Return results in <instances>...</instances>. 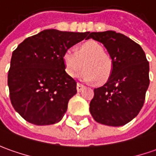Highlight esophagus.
Returning <instances> with one entry per match:
<instances>
[{
    "label": "esophagus",
    "mask_w": 156,
    "mask_h": 156,
    "mask_svg": "<svg viewBox=\"0 0 156 156\" xmlns=\"http://www.w3.org/2000/svg\"><path fill=\"white\" fill-rule=\"evenodd\" d=\"M83 85L82 83H77V90H78V91H81V90H82L83 89Z\"/></svg>",
    "instance_id": "esophagus-1"
}]
</instances>
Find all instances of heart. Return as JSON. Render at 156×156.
Segmentation results:
<instances>
[{
  "instance_id": "heart-1",
  "label": "heart",
  "mask_w": 156,
  "mask_h": 156,
  "mask_svg": "<svg viewBox=\"0 0 156 156\" xmlns=\"http://www.w3.org/2000/svg\"><path fill=\"white\" fill-rule=\"evenodd\" d=\"M63 63L66 73L72 78H76L82 69L80 78L85 82H103L109 78L113 71V60L108 54L105 53L101 45L95 41H88L78 48L66 50L63 55Z\"/></svg>"
}]
</instances>
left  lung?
<instances>
[{"instance_id":"obj_1","label":"left lung","mask_w":156,"mask_h":156,"mask_svg":"<svg viewBox=\"0 0 156 156\" xmlns=\"http://www.w3.org/2000/svg\"><path fill=\"white\" fill-rule=\"evenodd\" d=\"M113 60V71L102 86L94 89L90 111L96 122L124 126L136 117L143 108L149 84V61L139 44L113 30L92 32Z\"/></svg>"}]
</instances>
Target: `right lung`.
Masks as SVG:
<instances>
[{
	"instance_id": "right-lung-1",
	"label": "right lung",
	"mask_w": 156,
	"mask_h": 156,
	"mask_svg": "<svg viewBox=\"0 0 156 156\" xmlns=\"http://www.w3.org/2000/svg\"><path fill=\"white\" fill-rule=\"evenodd\" d=\"M90 32L44 30L25 39L12 52L7 75L12 107L28 122L53 125L63 118L77 83L65 71L66 50Z\"/></svg>"
}]
</instances>
